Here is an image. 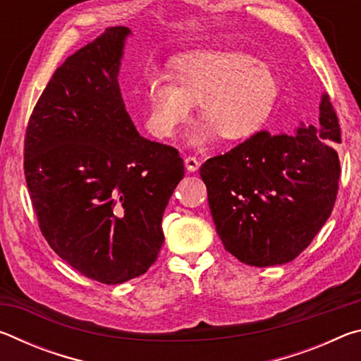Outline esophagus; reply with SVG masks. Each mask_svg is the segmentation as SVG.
Instances as JSON below:
<instances>
[{
	"instance_id": "esophagus-1",
	"label": "esophagus",
	"mask_w": 361,
	"mask_h": 361,
	"mask_svg": "<svg viewBox=\"0 0 361 361\" xmlns=\"http://www.w3.org/2000/svg\"><path fill=\"white\" fill-rule=\"evenodd\" d=\"M185 166H186V169H188V172H197L199 167H200V162H199L197 157L188 156V157L185 159Z\"/></svg>"
}]
</instances>
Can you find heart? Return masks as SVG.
<instances>
[{
	"label": "heart",
	"instance_id": "1",
	"mask_svg": "<svg viewBox=\"0 0 361 361\" xmlns=\"http://www.w3.org/2000/svg\"><path fill=\"white\" fill-rule=\"evenodd\" d=\"M170 78L146 84V126L159 138L173 137L199 103L204 124L191 142L219 137L237 143L253 137L279 99V79L267 65L242 52L195 51L175 59Z\"/></svg>",
	"mask_w": 361,
	"mask_h": 361
}]
</instances>
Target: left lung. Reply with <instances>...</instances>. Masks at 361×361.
<instances>
[{"label": "left lung", "instance_id": "left-lung-1", "mask_svg": "<svg viewBox=\"0 0 361 361\" xmlns=\"http://www.w3.org/2000/svg\"><path fill=\"white\" fill-rule=\"evenodd\" d=\"M341 127L326 94L317 127L293 135L266 130L205 161L200 176L226 252L248 266L285 264L309 247L331 215Z\"/></svg>", "mask_w": 361, "mask_h": 361}]
</instances>
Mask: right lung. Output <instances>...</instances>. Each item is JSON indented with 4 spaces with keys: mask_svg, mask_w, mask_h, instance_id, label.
<instances>
[{
    "mask_svg": "<svg viewBox=\"0 0 361 361\" xmlns=\"http://www.w3.org/2000/svg\"><path fill=\"white\" fill-rule=\"evenodd\" d=\"M127 27H109L54 73L25 133L27 188L51 248L82 276H143L164 243L162 215L185 176L173 146L137 132L118 75Z\"/></svg>",
    "mask_w": 361,
    "mask_h": 361,
    "instance_id": "1",
    "label": "right lung"
}]
</instances>
